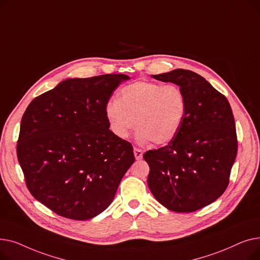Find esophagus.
I'll use <instances>...</instances> for the list:
<instances>
[{
    "mask_svg": "<svg viewBox=\"0 0 260 260\" xmlns=\"http://www.w3.org/2000/svg\"><path fill=\"white\" fill-rule=\"evenodd\" d=\"M134 155H135L136 160H140V159H142V157H143V152L141 151L140 148L134 147Z\"/></svg>",
    "mask_w": 260,
    "mask_h": 260,
    "instance_id": "34e87169",
    "label": "esophagus"
}]
</instances>
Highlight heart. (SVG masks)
Masks as SVG:
<instances>
[{
  "instance_id": "1",
  "label": "heart",
  "mask_w": 260,
  "mask_h": 260,
  "mask_svg": "<svg viewBox=\"0 0 260 260\" xmlns=\"http://www.w3.org/2000/svg\"><path fill=\"white\" fill-rule=\"evenodd\" d=\"M104 112L108 127L118 139H126L136 126L138 143L166 145L180 131L186 99L179 86L141 80L123 86L119 100H109Z\"/></svg>"
}]
</instances>
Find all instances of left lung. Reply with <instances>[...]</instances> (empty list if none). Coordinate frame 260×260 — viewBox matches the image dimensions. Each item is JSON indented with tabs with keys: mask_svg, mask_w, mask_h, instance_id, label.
Returning a JSON list of instances; mask_svg holds the SVG:
<instances>
[{
	"mask_svg": "<svg viewBox=\"0 0 260 260\" xmlns=\"http://www.w3.org/2000/svg\"><path fill=\"white\" fill-rule=\"evenodd\" d=\"M154 79L178 85L186 99L180 131L168 145L147 151V184L167 209L189 213L219 198L237 155L236 126L222 93L200 75L175 70Z\"/></svg>",
	"mask_w": 260,
	"mask_h": 260,
	"instance_id": "left-lung-1",
	"label": "left lung"
}]
</instances>
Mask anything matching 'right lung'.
I'll return each mask as SVG.
<instances>
[{"label":"right lung","instance_id":"right-lung-1","mask_svg":"<svg viewBox=\"0 0 260 260\" xmlns=\"http://www.w3.org/2000/svg\"><path fill=\"white\" fill-rule=\"evenodd\" d=\"M122 74L66 79L35 98L21 120L17 155L31 195L52 212L87 220L112 203L135 161L108 127L105 105Z\"/></svg>","mask_w":260,"mask_h":260}]
</instances>
